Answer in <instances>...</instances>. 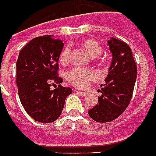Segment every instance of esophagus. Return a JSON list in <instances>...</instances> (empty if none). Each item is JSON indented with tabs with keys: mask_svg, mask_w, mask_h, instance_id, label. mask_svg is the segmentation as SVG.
I'll return each instance as SVG.
<instances>
[{
	"mask_svg": "<svg viewBox=\"0 0 156 156\" xmlns=\"http://www.w3.org/2000/svg\"><path fill=\"white\" fill-rule=\"evenodd\" d=\"M74 91H76V93H78V94H80V95L83 96V97H85V96L87 95V93H86V92H81V91H77V90H74Z\"/></svg>",
	"mask_w": 156,
	"mask_h": 156,
	"instance_id": "1",
	"label": "esophagus"
}]
</instances>
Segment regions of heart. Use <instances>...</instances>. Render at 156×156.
<instances>
[{
  "label": "heart",
  "mask_w": 156,
  "mask_h": 156,
  "mask_svg": "<svg viewBox=\"0 0 156 156\" xmlns=\"http://www.w3.org/2000/svg\"><path fill=\"white\" fill-rule=\"evenodd\" d=\"M81 46L91 57L95 58L101 55V47L97 40L87 39L81 42ZM71 48L66 46L63 49L59 55V60L63 64H66L70 59ZM98 77L97 73L91 69L75 67L66 73V80L69 84L78 88H84L90 82L94 81Z\"/></svg>",
  "instance_id": "1"
}]
</instances>
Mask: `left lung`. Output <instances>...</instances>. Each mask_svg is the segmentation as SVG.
I'll list each match as a JSON object with an SVG mask.
<instances>
[{
	"label": "left lung",
	"instance_id": "1",
	"mask_svg": "<svg viewBox=\"0 0 156 156\" xmlns=\"http://www.w3.org/2000/svg\"><path fill=\"white\" fill-rule=\"evenodd\" d=\"M112 55L109 72L101 85L98 102L88 111L95 122H109L116 119L128 107L136 80L137 67L127 44L112 38L107 41Z\"/></svg>",
	"mask_w": 156,
	"mask_h": 156
}]
</instances>
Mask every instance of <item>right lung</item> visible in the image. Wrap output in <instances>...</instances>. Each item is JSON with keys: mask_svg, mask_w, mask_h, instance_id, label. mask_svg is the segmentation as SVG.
Wrapping results in <instances>:
<instances>
[{"mask_svg": "<svg viewBox=\"0 0 156 156\" xmlns=\"http://www.w3.org/2000/svg\"><path fill=\"white\" fill-rule=\"evenodd\" d=\"M63 40L52 35L31 40L19 54L16 62V84L20 100L25 112L34 120L49 123L62 113L65 99L72 93L70 87H62L58 77L59 55ZM60 85L50 89V82Z\"/></svg>", "mask_w": 156, "mask_h": 156, "instance_id": "1", "label": "right lung"}]
</instances>
